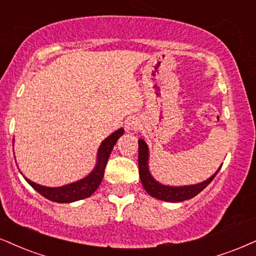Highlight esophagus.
Listing matches in <instances>:
<instances>
[{
  "instance_id": "34e87169",
  "label": "esophagus",
  "mask_w": 256,
  "mask_h": 256,
  "mask_svg": "<svg viewBox=\"0 0 256 256\" xmlns=\"http://www.w3.org/2000/svg\"><path fill=\"white\" fill-rule=\"evenodd\" d=\"M138 128V121L136 118H129L127 121V130L128 132H136Z\"/></svg>"
}]
</instances>
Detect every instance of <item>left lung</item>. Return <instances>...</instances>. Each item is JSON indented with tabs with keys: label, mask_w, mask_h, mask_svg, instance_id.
<instances>
[{
	"label": "left lung",
	"mask_w": 256,
	"mask_h": 256,
	"mask_svg": "<svg viewBox=\"0 0 256 256\" xmlns=\"http://www.w3.org/2000/svg\"><path fill=\"white\" fill-rule=\"evenodd\" d=\"M148 162H150V148H148L146 141L144 138H138V174H140L144 188L153 198L165 202H171V203L184 202L194 198V196H197L200 191H203L212 182V179L215 178L220 167H222V165H220L218 170L210 178H208L206 180L202 182H198V184L172 186L164 185L154 178L150 171Z\"/></svg>",
	"instance_id": "1"
}]
</instances>
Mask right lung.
<instances>
[{
  "label": "right lung",
  "mask_w": 256,
  "mask_h": 256,
  "mask_svg": "<svg viewBox=\"0 0 256 256\" xmlns=\"http://www.w3.org/2000/svg\"><path fill=\"white\" fill-rule=\"evenodd\" d=\"M123 133H124V129L120 128L110 134L108 138H104L102 144H100L98 150H97L96 165H94V170L89 174L85 176L84 178L80 179V180L58 186V188H50V186L36 184V182L30 180L24 176V178L41 196H44L47 200L56 202V203H72V202H77L90 197L97 190L100 182H102L104 170H106L110 153H112L114 146H115L120 136L123 135ZM12 142H14V140H12Z\"/></svg>",
  "instance_id": "add662e5"
}]
</instances>
